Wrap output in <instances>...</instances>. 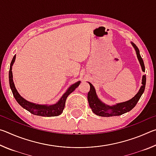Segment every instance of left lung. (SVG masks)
<instances>
[{
  "label": "left lung",
  "instance_id": "1",
  "mask_svg": "<svg viewBox=\"0 0 156 156\" xmlns=\"http://www.w3.org/2000/svg\"><path fill=\"white\" fill-rule=\"evenodd\" d=\"M131 43L132 46L133 47L134 49L136 50L137 58H138L140 64L142 72H144V64L143 60H142L140 54V51L138 47L133 42H131ZM88 83L90 85V91L88 92L87 99L89 107L91 109L92 112L97 115L102 116V117H110V116H116L124 114L126 112H129V111H131L136 106L137 102H138V100L144 91L145 85H146V75L142 76V85L140 88L138 93L135 95V96L132 98L131 99L127 100V101L116 103L113 105H108L105 104V102H102L98 97L96 89H95L93 84L89 83V82H88Z\"/></svg>",
  "mask_w": 156,
  "mask_h": 156
}]
</instances>
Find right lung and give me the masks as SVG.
<instances>
[{
	"label": "right lung",
	"mask_w": 156,
	"mask_h": 156,
	"mask_svg": "<svg viewBox=\"0 0 156 156\" xmlns=\"http://www.w3.org/2000/svg\"><path fill=\"white\" fill-rule=\"evenodd\" d=\"M16 60V55L13 58V59L10 64V68L9 72V86L12 89V94L14 95V97L18 104L21 107L24 108L25 109L27 110L31 113L34 115L44 116V117H52V116H57L61 114L63 112V109L65 108V102L67 97L72 92H73L75 89L78 87L79 84L80 83V81L76 82V83L73 84L69 87L67 89L65 93L62 95L60 100L56 103L54 105H39L36 104L34 102H31L25 100L24 98H23L18 93L17 89H16L15 84L13 80V74H12V66L14 65Z\"/></svg>",
	"instance_id": "obj_1"
}]
</instances>
